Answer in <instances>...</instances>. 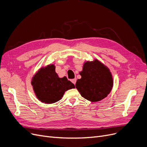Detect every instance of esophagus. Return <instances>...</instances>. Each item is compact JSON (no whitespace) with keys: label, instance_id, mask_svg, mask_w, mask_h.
<instances>
[{"label":"esophagus","instance_id":"obj_1","mask_svg":"<svg viewBox=\"0 0 147 147\" xmlns=\"http://www.w3.org/2000/svg\"><path fill=\"white\" fill-rule=\"evenodd\" d=\"M71 82H72V83H73L74 84H75L76 83V79H74L71 80Z\"/></svg>","mask_w":147,"mask_h":147}]
</instances>
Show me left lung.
<instances>
[{"instance_id": "1", "label": "left lung", "mask_w": 147, "mask_h": 147, "mask_svg": "<svg viewBox=\"0 0 147 147\" xmlns=\"http://www.w3.org/2000/svg\"><path fill=\"white\" fill-rule=\"evenodd\" d=\"M82 76L76 88L82 96L91 102H97L109 95L113 86V79L109 68L98 59L84 63Z\"/></svg>"}]
</instances>
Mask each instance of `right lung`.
<instances>
[{"label": "right lung", "mask_w": 147, "mask_h": 147, "mask_svg": "<svg viewBox=\"0 0 147 147\" xmlns=\"http://www.w3.org/2000/svg\"><path fill=\"white\" fill-rule=\"evenodd\" d=\"M32 85L36 97L45 104L59 101L65 91L75 88L66 77L59 78L53 64L40 68L33 77Z\"/></svg>", "instance_id": "1"}]
</instances>
